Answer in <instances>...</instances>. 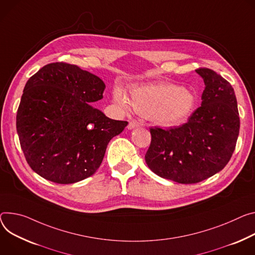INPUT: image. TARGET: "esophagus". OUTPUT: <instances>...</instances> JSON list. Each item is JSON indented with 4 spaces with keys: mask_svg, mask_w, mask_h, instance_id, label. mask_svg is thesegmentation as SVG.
Segmentation results:
<instances>
[{
    "mask_svg": "<svg viewBox=\"0 0 255 255\" xmlns=\"http://www.w3.org/2000/svg\"><path fill=\"white\" fill-rule=\"evenodd\" d=\"M137 127H140V124L138 123V122H136V121H131V122H129V124H128V126H127V128H128L129 130H133V129L137 128Z\"/></svg>",
    "mask_w": 255,
    "mask_h": 255,
    "instance_id": "obj_1",
    "label": "esophagus"
}]
</instances>
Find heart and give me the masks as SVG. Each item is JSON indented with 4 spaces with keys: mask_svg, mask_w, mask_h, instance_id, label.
I'll return each mask as SVG.
<instances>
[{
    "mask_svg": "<svg viewBox=\"0 0 255 255\" xmlns=\"http://www.w3.org/2000/svg\"><path fill=\"white\" fill-rule=\"evenodd\" d=\"M114 102L125 112L133 108L155 124L172 127L189 117L195 106V97L180 85L160 81L133 87L130 100L122 88L117 87L114 91Z\"/></svg>",
    "mask_w": 255,
    "mask_h": 255,
    "instance_id": "obj_1",
    "label": "heart"
}]
</instances>
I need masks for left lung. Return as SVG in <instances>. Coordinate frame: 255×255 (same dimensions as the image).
Wrapping results in <instances>:
<instances>
[{
    "instance_id": "obj_1",
    "label": "left lung",
    "mask_w": 255,
    "mask_h": 255,
    "mask_svg": "<svg viewBox=\"0 0 255 255\" xmlns=\"http://www.w3.org/2000/svg\"><path fill=\"white\" fill-rule=\"evenodd\" d=\"M195 71L205 85L201 106L180 127L150 128L145 154L154 174L181 184L198 183L222 171L235 150L240 129L232 85L211 69Z\"/></svg>"
}]
</instances>
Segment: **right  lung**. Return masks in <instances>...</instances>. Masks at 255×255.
<instances>
[{"label":"right lung","mask_w":255,"mask_h":255,"mask_svg":"<svg viewBox=\"0 0 255 255\" xmlns=\"http://www.w3.org/2000/svg\"><path fill=\"white\" fill-rule=\"evenodd\" d=\"M106 85L75 65L43 66L25 84L16 128L29 167L58 184L94 175L108 143L128 125L90 104L103 99Z\"/></svg>","instance_id":"obj_1"}]
</instances>
